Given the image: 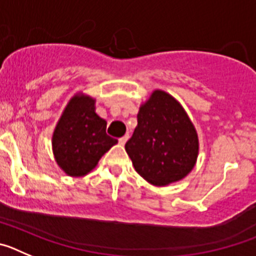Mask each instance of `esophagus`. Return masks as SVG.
Listing matches in <instances>:
<instances>
[{"label":"esophagus","mask_w":256,"mask_h":256,"mask_svg":"<svg viewBox=\"0 0 256 256\" xmlns=\"http://www.w3.org/2000/svg\"><path fill=\"white\" fill-rule=\"evenodd\" d=\"M128 138H130V134H126L124 136V137H122V138H119V144H126V141H128Z\"/></svg>","instance_id":"1"}]
</instances>
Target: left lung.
<instances>
[{"instance_id": "obj_1", "label": "left lung", "mask_w": 256, "mask_h": 256, "mask_svg": "<svg viewBox=\"0 0 256 256\" xmlns=\"http://www.w3.org/2000/svg\"><path fill=\"white\" fill-rule=\"evenodd\" d=\"M137 126L126 144L136 172L154 186L183 180L198 155L196 128L172 94L155 90L140 106Z\"/></svg>"}]
</instances>
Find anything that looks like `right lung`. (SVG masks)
<instances>
[{
  "instance_id": "obj_1",
  "label": "right lung",
  "mask_w": 256,
  "mask_h": 256,
  "mask_svg": "<svg viewBox=\"0 0 256 256\" xmlns=\"http://www.w3.org/2000/svg\"><path fill=\"white\" fill-rule=\"evenodd\" d=\"M96 100L78 92L69 100L52 134V152L70 177H83L96 168L105 152L118 144L106 134V120L96 112Z\"/></svg>"
}]
</instances>
